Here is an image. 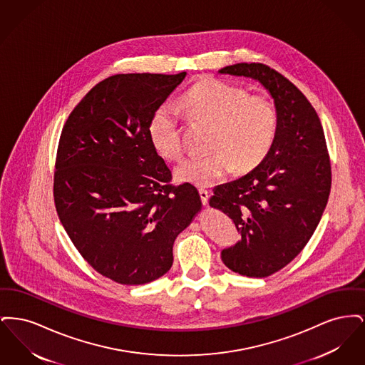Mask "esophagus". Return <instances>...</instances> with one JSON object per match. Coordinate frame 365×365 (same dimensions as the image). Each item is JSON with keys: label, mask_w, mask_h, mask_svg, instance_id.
<instances>
[{"label": "esophagus", "mask_w": 365, "mask_h": 365, "mask_svg": "<svg viewBox=\"0 0 365 365\" xmlns=\"http://www.w3.org/2000/svg\"><path fill=\"white\" fill-rule=\"evenodd\" d=\"M198 192H200V197H201V202H202L204 205H207L209 200V191L204 190V189H200Z\"/></svg>", "instance_id": "obj_1"}]
</instances>
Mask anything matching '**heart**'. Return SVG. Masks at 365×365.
Returning <instances> with one entry per match:
<instances>
[{
	"mask_svg": "<svg viewBox=\"0 0 365 365\" xmlns=\"http://www.w3.org/2000/svg\"><path fill=\"white\" fill-rule=\"evenodd\" d=\"M190 118L208 123L207 156L190 157L175 168L179 182L205 187L223 180L234 168L246 173L259 165L269 152L278 128L275 105L267 96L249 94L246 88L217 79H204L178 101ZM153 148L168 160L182 156L179 110L161 105L149 123Z\"/></svg>",
	"mask_w": 365,
	"mask_h": 365,
	"instance_id": "obj_1",
	"label": "heart"
}]
</instances>
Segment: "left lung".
Returning a JSON list of instances; mask_svg holds the SVG:
<instances>
[{"mask_svg": "<svg viewBox=\"0 0 365 365\" xmlns=\"http://www.w3.org/2000/svg\"><path fill=\"white\" fill-rule=\"evenodd\" d=\"M219 73L259 82L277 109V135L267 156L242 178L215 187L209 200L241 234L222 250L225 265L243 277L265 278L311 240L330 195V157L316 110L289 79L260 63L228 66Z\"/></svg>", "mask_w": 365, "mask_h": 365, "instance_id": "obj_1", "label": "left lung"}]
</instances>
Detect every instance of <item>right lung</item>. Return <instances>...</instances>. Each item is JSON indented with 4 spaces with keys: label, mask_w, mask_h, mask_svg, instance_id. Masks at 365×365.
Segmentation results:
<instances>
[{
    "label": "right lung",
    "mask_w": 365,
    "mask_h": 365,
    "mask_svg": "<svg viewBox=\"0 0 365 365\" xmlns=\"http://www.w3.org/2000/svg\"><path fill=\"white\" fill-rule=\"evenodd\" d=\"M186 72L122 73L93 87L71 112L58 142L54 202L82 257L122 284H143L173 265L175 238L201 209L173 173L149 123Z\"/></svg>",
    "instance_id": "right-lung-1"
}]
</instances>
